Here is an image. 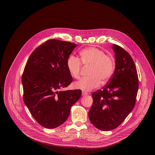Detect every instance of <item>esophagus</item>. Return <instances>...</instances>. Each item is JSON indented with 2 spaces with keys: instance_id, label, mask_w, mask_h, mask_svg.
I'll use <instances>...</instances> for the list:
<instances>
[{
  "instance_id": "1",
  "label": "esophagus",
  "mask_w": 155,
  "mask_h": 155,
  "mask_svg": "<svg viewBox=\"0 0 155 155\" xmlns=\"http://www.w3.org/2000/svg\"><path fill=\"white\" fill-rule=\"evenodd\" d=\"M82 95H83V96H85V95H88V93H87V92H82Z\"/></svg>"
}]
</instances>
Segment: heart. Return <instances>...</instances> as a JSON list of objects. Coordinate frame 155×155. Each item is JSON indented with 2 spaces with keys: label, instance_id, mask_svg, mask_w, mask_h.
<instances>
[{
  "label": "heart",
  "instance_id": "1",
  "mask_svg": "<svg viewBox=\"0 0 155 155\" xmlns=\"http://www.w3.org/2000/svg\"><path fill=\"white\" fill-rule=\"evenodd\" d=\"M82 64L89 67L87 73L89 77L75 82L74 87L84 91H91L98 87L101 80H109L114 71L113 58L95 47L82 50L80 52V59L71 56L67 59V67L72 77L80 78Z\"/></svg>",
  "mask_w": 155,
  "mask_h": 155
}]
</instances>
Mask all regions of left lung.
I'll list each match as a JSON object with an SVG mask.
<instances>
[{
  "mask_svg": "<svg viewBox=\"0 0 155 155\" xmlns=\"http://www.w3.org/2000/svg\"><path fill=\"white\" fill-rule=\"evenodd\" d=\"M115 53L114 73L107 85L92 93L93 103L89 111L91 123L99 130L116 128L133 110L138 89V77L130 54L113 45Z\"/></svg>",
  "mask_w": 155,
  "mask_h": 155,
  "instance_id": "8db88e82",
  "label": "left lung"
}]
</instances>
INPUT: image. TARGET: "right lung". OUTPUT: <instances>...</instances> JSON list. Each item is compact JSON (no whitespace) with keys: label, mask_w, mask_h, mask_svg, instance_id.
<instances>
[{"label":"right lung","mask_w":155,"mask_h":155,"mask_svg":"<svg viewBox=\"0 0 155 155\" xmlns=\"http://www.w3.org/2000/svg\"><path fill=\"white\" fill-rule=\"evenodd\" d=\"M77 44L52 39L30 55L22 75L24 102L32 117L46 128L64 123L81 96L80 89L59 91L73 81L67 61Z\"/></svg>","instance_id":"right-lung-1"}]
</instances>
